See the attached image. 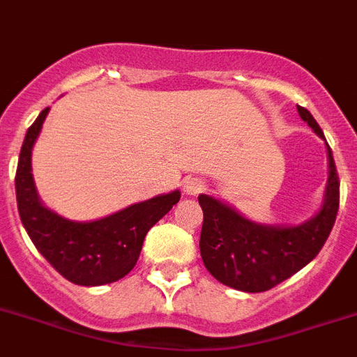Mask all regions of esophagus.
<instances>
[{"label": "esophagus", "instance_id": "34e87169", "mask_svg": "<svg viewBox=\"0 0 357 357\" xmlns=\"http://www.w3.org/2000/svg\"><path fill=\"white\" fill-rule=\"evenodd\" d=\"M204 181H201V179L197 178H188L187 181H185V187H183V190H185V194L187 196H197V194H201V192L204 190Z\"/></svg>", "mask_w": 357, "mask_h": 357}]
</instances>
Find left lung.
Instances as JSON below:
<instances>
[{
	"mask_svg": "<svg viewBox=\"0 0 357 357\" xmlns=\"http://www.w3.org/2000/svg\"><path fill=\"white\" fill-rule=\"evenodd\" d=\"M303 122L325 138L305 107L296 105ZM328 185L324 208L311 221L289 228L262 226L210 196H199L203 208L199 250L212 277L234 289L262 293L293 277L324 248L340 208V178L328 147Z\"/></svg>",
	"mask_w": 357,
	"mask_h": 357,
	"instance_id": "8db88e82",
	"label": "left lung"
}]
</instances>
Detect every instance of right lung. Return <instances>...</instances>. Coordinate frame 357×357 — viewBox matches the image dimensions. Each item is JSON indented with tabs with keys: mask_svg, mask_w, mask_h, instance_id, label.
<instances>
[{
	"mask_svg": "<svg viewBox=\"0 0 357 357\" xmlns=\"http://www.w3.org/2000/svg\"><path fill=\"white\" fill-rule=\"evenodd\" d=\"M50 107L29 127L15 170V199L33 246L66 280L104 286L135 268L147 231L179 201L178 190L132 204L100 221L73 222L45 208L32 178V147Z\"/></svg>",
	"mask_w": 357,
	"mask_h": 357,
	"instance_id": "obj_1",
	"label": "right lung"
}]
</instances>
